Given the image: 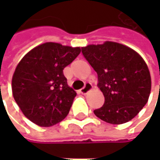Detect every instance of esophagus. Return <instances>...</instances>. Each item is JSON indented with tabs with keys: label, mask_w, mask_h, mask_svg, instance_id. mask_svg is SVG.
I'll return each instance as SVG.
<instances>
[{
	"label": "esophagus",
	"mask_w": 160,
	"mask_h": 160,
	"mask_svg": "<svg viewBox=\"0 0 160 160\" xmlns=\"http://www.w3.org/2000/svg\"><path fill=\"white\" fill-rule=\"evenodd\" d=\"M92 89V85L91 84V83H85V85L83 86V88L80 90V92L82 93V94H86V93H88Z\"/></svg>",
	"instance_id": "1"
}]
</instances>
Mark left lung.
I'll return each instance as SVG.
<instances>
[{
  "label": "left lung",
  "mask_w": 160,
  "mask_h": 160,
  "mask_svg": "<svg viewBox=\"0 0 160 160\" xmlns=\"http://www.w3.org/2000/svg\"><path fill=\"white\" fill-rule=\"evenodd\" d=\"M84 58L98 75V86L105 102L93 112L109 124L132 120L151 94V78L142 56L130 47L107 41L82 47Z\"/></svg>",
  "instance_id": "left-lung-1"
}]
</instances>
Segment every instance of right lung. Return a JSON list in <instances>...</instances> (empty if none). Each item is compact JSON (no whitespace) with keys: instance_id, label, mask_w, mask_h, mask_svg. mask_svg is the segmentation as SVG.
<instances>
[{"instance_id":"1","label":"right lung","mask_w":160,"mask_h":160,"mask_svg":"<svg viewBox=\"0 0 160 160\" xmlns=\"http://www.w3.org/2000/svg\"><path fill=\"white\" fill-rule=\"evenodd\" d=\"M80 52V47L50 42L34 47L19 61L12 77V94L31 122L49 127L68 116L77 92L68 86L63 69Z\"/></svg>"}]
</instances>
